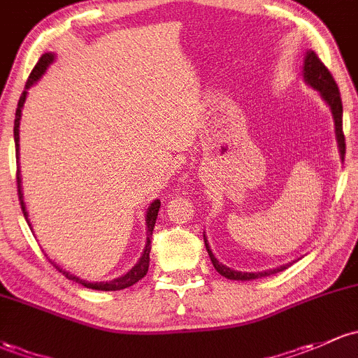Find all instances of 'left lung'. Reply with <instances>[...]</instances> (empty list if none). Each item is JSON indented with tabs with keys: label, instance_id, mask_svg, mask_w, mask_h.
I'll return each mask as SVG.
<instances>
[{
	"label": "left lung",
	"instance_id": "8db88e82",
	"mask_svg": "<svg viewBox=\"0 0 358 358\" xmlns=\"http://www.w3.org/2000/svg\"><path fill=\"white\" fill-rule=\"evenodd\" d=\"M302 76L306 85H309L310 88L317 92L321 95V99L328 103L329 110L333 114V122H334V138H336V145H338V153H340V160L343 162L345 159V136H343V106H341V97H340V90H338L336 82L333 80L331 73L328 71V68L321 63V59L316 56L314 51H307L306 57H303V64H302ZM203 239H205V245L206 251H208V256L213 263L215 270L220 273L222 276L229 280H241V282H251V280H257V278H264V276L275 275V273L287 270L288 266L295 263L282 264V266H276L273 270H266V271H237L232 270V268L225 266L222 264L220 261L215 257L213 252H211L208 241H206V236L203 234Z\"/></svg>",
	"mask_w": 358,
	"mask_h": 358
}]
</instances>
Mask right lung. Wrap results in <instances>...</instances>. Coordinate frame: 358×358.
<instances>
[{"mask_svg":"<svg viewBox=\"0 0 358 358\" xmlns=\"http://www.w3.org/2000/svg\"><path fill=\"white\" fill-rule=\"evenodd\" d=\"M55 59H56L55 52H45V55L41 56L39 63L36 64V68H34L32 73H30L29 80H27V85H25L24 94H22L20 101H18L17 113H15V126H13L15 150H17V159H18V157H20V119H22V109H24L25 99H27V95H29V88H32L37 82H39V80L42 78V75H44V73H45V70H48V68L51 66L52 63H55ZM17 184H18V199H20L22 211H24V217H25L27 224L30 225L29 213H27L25 201H24V193H22L20 167H17ZM159 208H160V199H153V201L150 203V206H148V210H147V217H145V224H147V244H145L143 252H141L140 259L136 261V264H134V266L128 273H124V275L117 276V278H114V280H109V282H87V280L80 278V276H76V275H73V273H70V271L63 270V268H59V266H57V264H55L56 270L59 271V273H63V275L66 276L68 280H73V282L80 283V285H83V287H87V288H92V290L113 292V290H122V288H128V287L134 285V283L140 282V280L143 278V276L147 275V271H148L150 249H152V241H150V237H152V234H153V227H155V220H157V215H159Z\"/></svg>","mask_w":358,"mask_h":358,"instance_id":"1","label":"right lung"}]
</instances>
